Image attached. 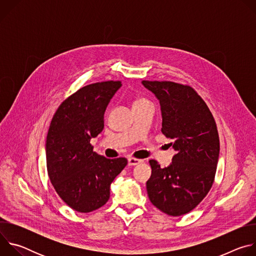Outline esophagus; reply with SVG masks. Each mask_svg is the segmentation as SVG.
Here are the masks:
<instances>
[{"label":"esophagus","instance_id":"34e87169","mask_svg":"<svg viewBox=\"0 0 256 256\" xmlns=\"http://www.w3.org/2000/svg\"><path fill=\"white\" fill-rule=\"evenodd\" d=\"M142 161L144 160H142V159H136V158H134V157H130L128 159V162L130 166H134V165L140 164V163H142Z\"/></svg>","mask_w":256,"mask_h":256}]
</instances>
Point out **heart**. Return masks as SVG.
Listing matches in <instances>:
<instances>
[{"label":"heart","mask_w":256,"mask_h":256,"mask_svg":"<svg viewBox=\"0 0 256 256\" xmlns=\"http://www.w3.org/2000/svg\"><path fill=\"white\" fill-rule=\"evenodd\" d=\"M147 100H144V99H142V98H140V99H136V101H134V104H136V103H142V102H146Z\"/></svg>","instance_id":"1"}]
</instances>
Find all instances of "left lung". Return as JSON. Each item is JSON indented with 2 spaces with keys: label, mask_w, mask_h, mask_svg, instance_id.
Returning a JSON list of instances; mask_svg holds the SVG:
<instances>
[{
  "label": "left lung",
  "mask_w": 256,
  "mask_h": 256,
  "mask_svg": "<svg viewBox=\"0 0 256 256\" xmlns=\"http://www.w3.org/2000/svg\"><path fill=\"white\" fill-rule=\"evenodd\" d=\"M142 85L160 101L162 134L174 140L176 154L170 166L150 160L147 181L151 202L178 216L192 210L210 192L216 171L220 140L214 118L204 99L188 85L146 81Z\"/></svg>",
  "instance_id": "left-lung-1"
}]
</instances>
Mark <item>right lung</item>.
I'll return each instance as SVG.
<instances>
[{"label": "right lung", "mask_w": 256, "mask_h": 256, "mask_svg": "<svg viewBox=\"0 0 256 256\" xmlns=\"http://www.w3.org/2000/svg\"><path fill=\"white\" fill-rule=\"evenodd\" d=\"M120 81L87 85L58 106L46 136V168L60 198L72 210L90 212L104 206L110 184L126 166V158L107 159L90 144L104 128L107 104Z\"/></svg>", "instance_id": "obj_1"}]
</instances>
